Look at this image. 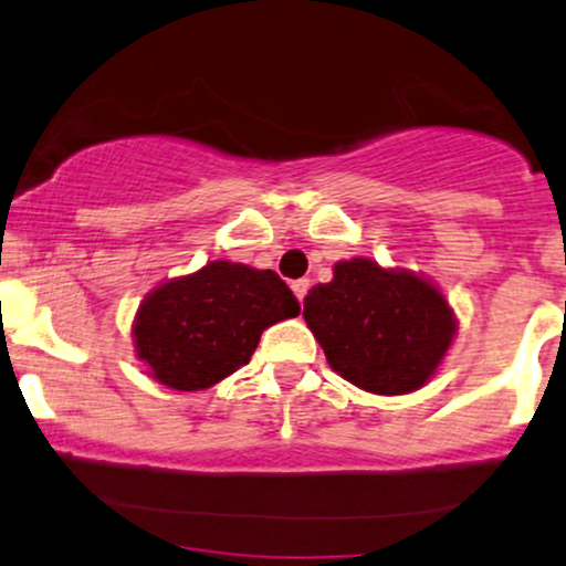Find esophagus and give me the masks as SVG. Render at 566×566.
Listing matches in <instances>:
<instances>
[{"label":"esophagus","mask_w":566,"mask_h":566,"mask_svg":"<svg viewBox=\"0 0 566 566\" xmlns=\"http://www.w3.org/2000/svg\"><path fill=\"white\" fill-rule=\"evenodd\" d=\"M291 291L296 294V300L304 302V296H307V291H310V281H307V277H302V281H294V283H291Z\"/></svg>","instance_id":"obj_1"}]
</instances>
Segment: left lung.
<instances>
[{"label":"left lung","instance_id":"8db88e82","mask_svg":"<svg viewBox=\"0 0 566 566\" xmlns=\"http://www.w3.org/2000/svg\"><path fill=\"white\" fill-rule=\"evenodd\" d=\"M304 321L328 366L377 396H406L433 379L457 317L428 277L374 259L336 262L334 277L304 296Z\"/></svg>","mask_w":566,"mask_h":566}]
</instances>
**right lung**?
Segmentation results:
<instances>
[{"instance_id":"right-lung-1","label":"right lung","mask_w":566,"mask_h":566,"mask_svg":"<svg viewBox=\"0 0 566 566\" xmlns=\"http://www.w3.org/2000/svg\"><path fill=\"white\" fill-rule=\"evenodd\" d=\"M296 315L300 302L275 272L219 259L149 291L133 345L160 385L206 390L249 364L264 328Z\"/></svg>"}]
</instances>
